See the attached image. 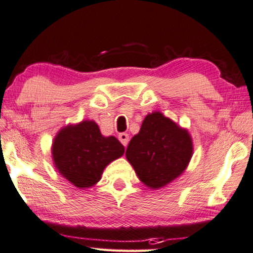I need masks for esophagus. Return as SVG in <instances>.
<instances>
[{"label":"esophagus","mask_w":253,"mask_h":253,"mask_svg":"<svg viewBox=\"0 0 253 253\" xmlns=\"http://www.w3.org/2000/svg\"><path fill=\"white\" fill-rule=\"evenodd\" d=\"M119 140L122 142V145L124 147H126L127 144H129V134L126 133V132H122L119 134Z\"/></svg>","instance_id":"esophagus-1"}]
</instances>
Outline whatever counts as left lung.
Returning a JSON list of instances; mask_svg holds the SVG:
<instances>
[{
	"label": "left lung",
	"instance_id": "obj_1",
	"mask_svg": "<svg viewBox=\"0 0 253 253\" xmlns=\"http://www.w3.org/2000/svg\"><path fill=\"white\" fill-rule=\"evenodd\" d=\"M192 154L187 131L155 112L146 116L139 133L127 145L126 156L145 185L160 188L182 173Z\"/></svg>",
	"mask_w": 253,
	"mask_h": 253
}]
</instances>
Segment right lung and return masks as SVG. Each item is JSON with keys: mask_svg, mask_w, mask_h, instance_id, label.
<instances>
[{"mask_svg": "<svg viewBox=\"0 0 253 253\" xmlns=\"http://www.w3.org/2000/svg\"><path fill=\"white\" fill-rule=\"evenodd\" d=\"M124 153L115 137H104L93 121L67 126L54 139L52 156L58 171L76 187H90L100 180L108 163Z\"/></svg>", "mask_w": 253, "mask_h": 253, "instance_id": "obj_1", "label": "right lung"}]
</instances>
